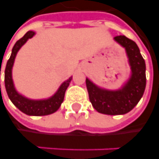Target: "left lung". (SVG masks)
<instances>
[{
  "label": "left lung",
  "instance_id": "8db88e82",
  "mask_svg": "<svg viewBox=\"0 0 159 159\" xmlns=\"http://www.w3.org/2000/svg\"><path fill=\"white\" fill-rule=\"evenodd\" d=\"M114 40L124 48L130 66V76L121 88L116 90L100 87L86 78V88L92 106L98 112L105 115H124L132 110L142 98L146 88V63L139 47L125 36Z\"/></svg>",
  "mask_w": 159,
  "mask_h": 159
}]
</instances>
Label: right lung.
Returning <instances> with one entry per match:
<instances>
[{"instance_id":"right-lung-1","label":"right lung","mask_w":159,"mask_h":159,"mask_svg":"<svg viewBox=\"0 0 159 159\" xmlns=\"http://www.w3.org/2000/svg\"><path fill=\"white\" fill-rule=\"evenodd\" d=\"M36 32L32 31H27L23 38L15 43L12 49V54L9 60L7 62V66L5 68V87L8 98L12 101V103L23 113L26 114L28 116H47L56 112L61 106V103L63 102L64 96L66 90L69 85V83L72 80V77L60 85L59 88L55 92V94L44 99H31L20 94L14 86V83L13 80V70L14 61L16 56L20 48L28 41V39L31 38L35 36ZM2 67V66H1Z\"/></svg>"}]
</instances>
